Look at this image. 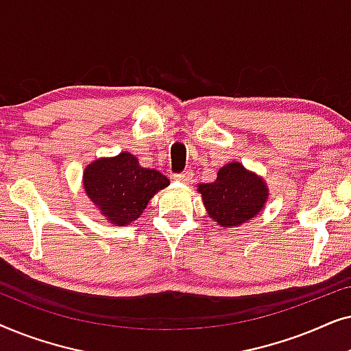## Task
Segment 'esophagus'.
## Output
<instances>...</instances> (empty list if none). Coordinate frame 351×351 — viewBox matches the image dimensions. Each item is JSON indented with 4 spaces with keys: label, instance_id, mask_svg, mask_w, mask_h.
<instances>
[{
    "label": "esophagus",
    "instance_id": "esophagus-1",
    "mask_svg": "<svg viewBox=\"0 0 351 351\" xmlns=\"http://www.w3.org/2000/svg\"><path fill=\"white\" fill-rule=\"evenodd\" d=\"M174 180L182 182V184H186V182L191 180V172L184 171V172H180V174H174Z\"/></svg>",
    "mask_w": 351,
    "mask_h": 351
}]
</instances>
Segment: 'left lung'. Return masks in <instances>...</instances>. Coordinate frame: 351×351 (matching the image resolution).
<instances>
[{
  "label": "left lung",
  "instance_id": "8db88e82",
  "mask_svg": "<svg viewBox=\"0 0 351 351\" xmlns=\"http://www.w3.org/2000/svg\"><path fill=\"white\" fill-rule=\"evenodd\" d=\"M198 191L209 217L223 228L249 222L268 199V189L262 177L238 161L220 167L217 179L210 184H199Z\"/></svg>",
  "mask_w": 351,
  "mask_h": 351
}]
</instances>
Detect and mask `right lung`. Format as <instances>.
<instances>
[{"mask_svg": "<svg viewBox=\"0 0 351 351\" xmlns=\"http://www.w3.org/2000/svg\"><path fill=\"white\" fill-rule=\"evenodd\" d=\"M83 185L100 214L114 227H124L141 217L153 195L166 189L169 179L160 171L142 167L131 153L121 152L86 166Z\"/></svg>", "mask_w": 351, "mask_h": 351, "instance_id": "1", "label": "right lung"}]
</instances>
